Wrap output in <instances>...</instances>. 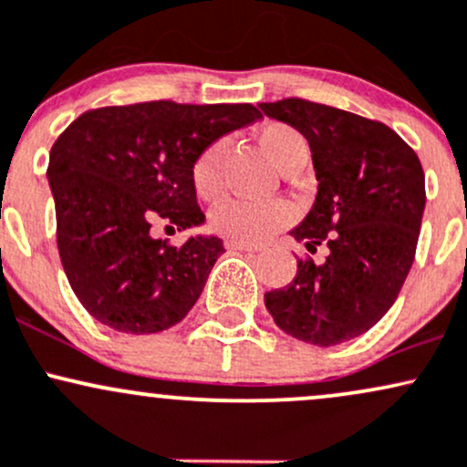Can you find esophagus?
<instances>
[{
    "mask_svg": "<svg viewBox=\"0 0 467 467\" xmlns=\"http://www.w3.org/2000/svg\"><path fill=\"white\" fill-rule=\"evenodd\" d=\"M227 249H235V251H260V244H251V243H240V240H227Z\"/></svg>",
    "mask_w": 467,
    "mask_h": 467,
    "instance_id": "esophagus-1",
    "label": "esophagus"
}]
</instances>
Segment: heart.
Segmentation results:
<instances>
[{"instance_id":"1","label":"heart","mask_w":467,"mask_h":467,"mask_svg":"<svg viewBox=\"0 0 467 467\" xmlns=\"http://www.w3.org/2000/svg\"><path fill=\"white\" fill-rule=\"evenodd\" d=\"M258 143L262 150L271 156V161L280 167L289 165L291 161L306 156V139L289 123L262 125L258 130ZM223 143L213 140L192 165V182L198 196L213 198L223 187V174H220V161H223ZM296 220V207L289 201L274 198V201H249V198L229 196L220 201L212 209L209 224L220 235L240 243H262L269 235L280 232L282 227Z\"/></svg>"}]
</instances>
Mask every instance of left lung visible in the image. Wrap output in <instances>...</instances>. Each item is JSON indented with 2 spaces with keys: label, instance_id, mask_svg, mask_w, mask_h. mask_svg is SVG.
Masks as SVG:
<instances>
[{
  "label": "left lung",
  "instance_id": "obj_1",
  "mask_svg": "<svg viewBox=\"0 0 467 467\" xmlns=\"http://www.w3.org/2000/svg\"><path fill=\"white\" fill-rule=\"evenodd\" d=\"M260 109L308 140L317 198L291 235L311 254L328 247L322 265L300 258L289 285L265 293L266 311L291 337L342 344L375 327L400 296L426 207L423 167L381 120L300 97Z\"/></svg>",
  "mask_w": 467,
  "mask_h": 467
}]
</instances>
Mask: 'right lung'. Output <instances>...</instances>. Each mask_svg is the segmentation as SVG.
Wrapping results in <instances>:
<instances>
[{"label": "right lung", "instance_id": "obj_1", "mask_svg": "<svg viewBox=\"0 0 467 467\" xmlns=\"http://www.w3.org/2000/svg\"><path fill=\"white\" fill-rule=\"evenodd\" d=\"M262 114L251 103L145 101L88 109L50 150L57 247L72 291L94 319L120 333H161L201 297L223 240L181 247L151 238L201 224L192 165L218 136Z\"/></svg>", "mask_w": 467, "mask_h": 467}]
</instances>
